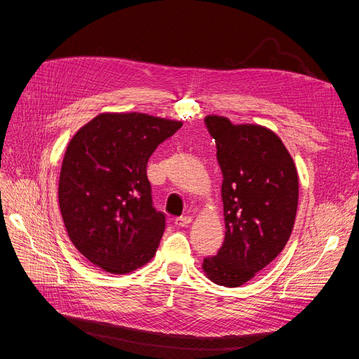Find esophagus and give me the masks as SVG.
Instances as JSON below:
<instances>
[{
    "label": "esophagus",
    "instance_id": "1",
    "mask_svg": "<svg viewBox=\"0 0 359 359\" xmlns=\"http://www.w3.org/2000/svg\"><path fill=\"white\" fill-rule=\"evenodd\" d=\"M192 222V218L191 217H179L175 219V224L176 227H186V225H189Z\"/></svg>",
    "mask_w": 359,
    "mask_h": 359
}]
</instances>
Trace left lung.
I'll return each instance as SVG.
<instances>
[{
	"label": "left lung",
	"mask_w": 359,
	"mask_h": 359,
	"mask_svg": "<svg viewBox=\"0 0 359 359\" xmlns=\"http://www.w3.org/2000/svg\"><path fill=\"white\" fill-rule=\"evenodd\" d=\"M222 173L225 238L202 269L212 282L246 284L285 248L298 206V173L288 149L271 129L206 116Z\"/></svg>",
	"instance_id": "obj_1"
}]
</instances>
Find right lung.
Returning <instances> with one entry per match:
<instances>
[{
  "mask_svg": "<svg viewBox=\"0 0 359 359\" xmlns=\"http://www.w3.org/2000/svg\"><path fill=\"white\" fill-rule=\"evenodd\" d=\"M180 128L145 113H102L69 141L60 208L69 240L93 265L123 275L154 257L165 217L153 206L147 163Z\"/></svg>",
  "mask_w": 359,
  "mask_h": 359,
  "instance_id": "obj_1",
  "label": "right lung"
}]
</instances>
